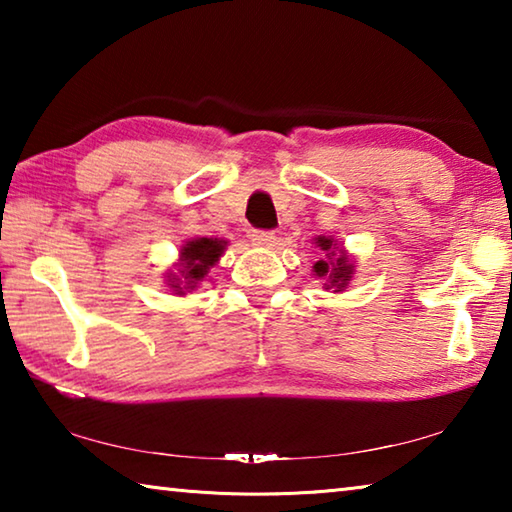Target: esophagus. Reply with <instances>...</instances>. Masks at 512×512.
<instances>
[{
	"label": "esophagus",
	"mask_w": 512,
	"mask_h": 512,
	"mask_svg": "<svg viewBox=\"0 0 512 512\" xmlns=\"http://www.w3.org/2000/svg\"><path fill=\"white\" fill-rule=\"evenodd\" d=\"M250 239H253V244L255 246H273L275 241H277V237H275V232H271V230H253V235H250Z\"/></svg>",
	"instance_id": "esophagus-1"
}]
</instances>
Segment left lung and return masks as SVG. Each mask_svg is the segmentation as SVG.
<instances>
[{"mask_svg":"<svg viewBox=\"0 0 512 512\" xmlns=\"http://www.w3.org/2000/svg\"><path fill=\"white\" fill-rule=\"evenodd\" d=\"M316 246L325 255L314 264V275L318 280H325V289L343 291L354 275L352 259L345 250H339L332 237H316Z\"/></svg>","mask_w":512,"mask_h":512,"instance_id":"8db88e82","label":"left lung"}]
</instances>
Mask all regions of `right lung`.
<instances>
[{
  "label": "right lung",
  "instance_id": "1",
  "mask_svg": "<svg viewBox=\"0 0 512 512\" xmlns=\"http://www.w3.org/2000/svg\"><path fill=\"white\" fill-rule=\"evenodd\" d=\"M228 241L225 239H214V237H198L187 241V244L180 248V259H178V273H169V287L178 293V296H185L187 289H196L198 282H203L207 271L219 262L223 255Z\"/></svg>",
  "mask_w": 512,
  "mask_h": 512
}]
</instances>
